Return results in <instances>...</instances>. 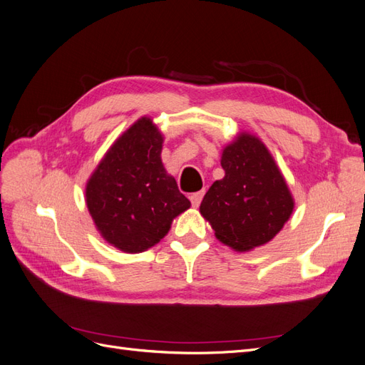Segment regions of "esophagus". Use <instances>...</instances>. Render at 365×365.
<instances>
[{
  "label": "esophagus",
  "instance_id": "1",
  "mask_svg": "<svg viewBox=\"0 0 365 365\" xmlns=\"http://www.w3.org/2000/svg\"><path fill=\"white\" fill-rule=\"evenodd\" d=\"M202 197H204V190L192 193V195H190L192 205H193V207H200V204H201V201H202Z\"/></svg>",
  "mask_w": 365,
  "mask_h": 365
}]
</instances>
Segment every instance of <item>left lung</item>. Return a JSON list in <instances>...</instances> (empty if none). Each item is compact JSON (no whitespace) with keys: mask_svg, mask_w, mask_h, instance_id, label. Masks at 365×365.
I'll list each match as a JSON object with an SVG mask.
<instances>
[{"mask_svg":"<svg viewBox=\"0 0 365 365\" xmlns=\"http://www.w3.org/2000/svg\"><path fill=\"white\" fill-rule=\"evenodd\" d=\"M222 180L205 193L200 212L216 237L235 251H250L274 239L288 222L294 197L263 143L242 132L225 146Z\"/></svg>","mask_w":365,"mask_h":365,"instance_id":"left-lung-1","label":"left lung"}]
</instances>
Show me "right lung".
Wrapping results in <instances>:
<instances>
[{
	"label": "right lung",
	"mask_w": 365,
	"mask_h": 365,
	"mask_svg": "<svg viewBox=\"0 0 365 365\" xmlns=\"http://www.w3.org/2000/svg\"><path fill=\"white\" fill-rule=\"evenodd\" d=\"M163 135L141 117L105 153L86 184V207L108 244L143 252L190 207L161 161Z\"/></svg>",
	"instance_id": "obj_1"
}]
</instances>
